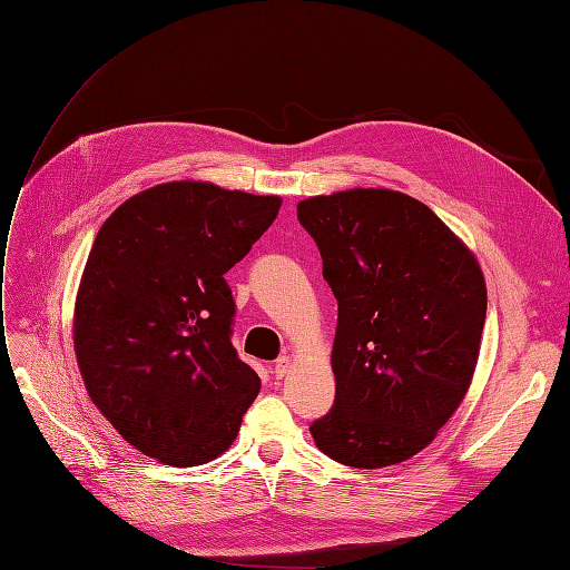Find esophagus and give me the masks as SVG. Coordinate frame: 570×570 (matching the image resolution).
<instances>
[{
    "label": "esophagus",
    "instance_id": "1",
    "mask_svg": "<svg viewBox=\"0 0 570 570\" xmlns=\"http://www.w3.org/2000/svg\"><path fill=\"white\" fill-rule=\"evenodd\" d=\"M289 368H292V358H289V356H281L278 361H275L273 375H275V377H285V375L289 373Z\"/></svg>",
    "mask_w": 570,
    "mask_h": 570
}]
</instances>
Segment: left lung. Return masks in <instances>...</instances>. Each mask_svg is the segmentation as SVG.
<instances>
[{
    "label": "left lung",
    "mask_w": 570,
    "mask_h": 570,
    "mask_svg": "<svg viewBox=\"0 0 570 570\" xmlns=\"http://www.w3.org/2000/svg\"><path fill=\"white\" fill-rule=\"evenodd\" d=\"M337 299L335 404L316 446L354 469H383L435 440L469 392L488 289L471 249L394 189L356 187L297 204Z\"/></svg>",
    "instance_id": "obj_1"
}]
</instances>
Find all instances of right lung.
Instances as JSON below:
<instances>
[{"label": "right lung", "instance_id": "add662e5", "mask_svg": "<svg viewBox=\"0 0 570 570\" xmlns=\"http://www.w3.org/2000/svg\"><path fill=\"white\" fill-rule=\"evenodd\" d=\"M281 197L176 180L105 220L85 264L73 347L90 400L135 450L199 465L233 444L262 381L237 356L226 275Z\"/></svg>", "mask_w": 570, "mask_h": 570}]
</instances>
